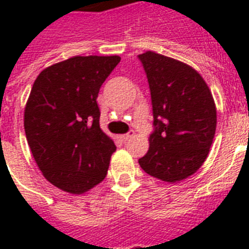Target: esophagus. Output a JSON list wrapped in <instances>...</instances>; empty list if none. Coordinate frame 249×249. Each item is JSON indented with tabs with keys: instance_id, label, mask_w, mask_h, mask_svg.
<instances>
[{
	"instance_id": "obj_1",
	"label": "esophagus",
	"mask_w": 249,
	"mask_h": 249,
	"mask_svg": "<svg viewBox=\"0 0 249 249\" xmlns=\"http://www.w3.org/2000/svg\"><path fill=\"white\" fill-rule=\"evenodd\" d=\"M133 137H134V132H133V130H130V132L126 133V134H123L120 138H121V141H123V142H126V141H129L130 138H133Z\"/></svg>"
}]
</instances>
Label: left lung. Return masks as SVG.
Masks as SVG:
<instances>
[{"instance_id":"left-lung-1","label":"left lung","mask_w":249,"mask_h":249,"mask_svg":"<svg viewBox=\"0 0 249 249\" xmlns=\"http://www.w3.org/2000/svg\"><path fill=\"white\" fill-rule=\"evenodd\" d=\"M151 91L154 132L141 168L161 181H182L207 159L217 124L208 85L186 63L146 52L138 55Z\"/></svg>"}]
</instances>
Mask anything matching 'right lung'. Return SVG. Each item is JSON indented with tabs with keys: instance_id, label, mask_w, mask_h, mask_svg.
I'll return each mask as SVG.
<instances>
[{
	"instance_id": "obj_1",
	"label": "right lung",
	"mask_w": 249,
	"mask_h": 249,
	"mask_svg": "<svg viewBox=\"0 0 249 249\" xmlns=\"http://www.w3.org/2000/svg\"><path fill=\"white\" fill-rule=\"evenodd\" d=\"M120 56H73L45 68L33 83L24 130L44 177L70 194H84L107 176L113 141L99 126L97 98Z\"/></svg>"
}]
</instances>
